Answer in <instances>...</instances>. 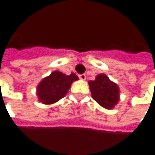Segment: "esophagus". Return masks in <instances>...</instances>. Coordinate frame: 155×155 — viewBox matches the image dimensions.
Masks as SVG:
<instances>
[{
  "label": "esophagus",
  "mask_w": 155,
  "mask_h": 155,
  "mask_svg": "<svg viewBox=\"0 0 155 155\" xmlns=\"http://www.w3.org/2000/svg\"><path fill=\"white\" fill-rule=\"evenodd\" d=\"M79 77H80V79H81V80H82V81H85V80L86 79V74H80V75H79Z\"/></svg>",
  "instance_id": "obj_1"
}]
</instances>
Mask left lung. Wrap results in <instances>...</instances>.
I'll return each mask as SVG.
<instances>
[{"label": "left lung", "mask_w": 155, "mask_h": 155, "mask_svg": "<svg viewBox=\"0 0 155 155\" xmlns=\"http://www.w3.org/2000/svg\"><path fill=\"white\" fill-rule=\"evenodd\" d=\"M92 98L107 109L112 108L120 100V89L117 84L111 81L104 74L97 75L94 81L88 82Z\"/></svg>", "instance_id": "left-lung-1"}]
</instances>
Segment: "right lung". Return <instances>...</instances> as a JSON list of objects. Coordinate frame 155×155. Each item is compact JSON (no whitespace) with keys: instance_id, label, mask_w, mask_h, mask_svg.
Returning <instances> with one entry per match:
<instances>
[{"instance_id":"add662e5","label":"right lung","mask_w":155,"mask_h":155,"mask_svg":"<svg viewBox=\"0 0 155 155\" xmlns=\"http://www.w3.org/2000/svg\"><path fill=\"white\" fill-rule=\"evenodd\" d=\"M79 80L74 73L66 75L60 71H53L44 78L37 86L39 101L44 104H52L63 98L69 91L71 84Z\"/></svg>"}]
</instances>
